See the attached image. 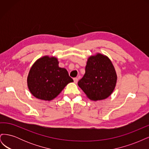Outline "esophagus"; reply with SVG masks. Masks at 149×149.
Here are the masks:
<instances>
[{
  "instance_id": "34e87169",
  "label": "esophagus",
  "mask_w": 149,
  "mask_h": 149,
  "mask_svg": "<svg viewBox=\"0 0 149 149\" xmlns=\"http://www.w3.org/2000/svg\"><path fill=\"white\" fill-rule=\"evenodd\" d=\"M73 80H74V82L75 83H77L78 81V78H73Z\"/></svg>"
}]
</instances>
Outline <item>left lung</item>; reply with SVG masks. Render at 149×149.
Segmentation results:
<instances>
[{
    "mask_svg": "<svg viewBox=\"0 0 149 149\" xmlns=\"http://www.w3.org/2000/svg\"><path fill=\"white\" fill-rule=\"evenodd\" d=\"M117 74L113 65L107 56L101 54L90 56L85 74L78 84L91 100H102L113 92Z\"/></svg>",
    "mask_w": 149,
    "mask_h": 149,
    "instance_id": "obj_1",
    "label": "left lung"
}]
</instances>
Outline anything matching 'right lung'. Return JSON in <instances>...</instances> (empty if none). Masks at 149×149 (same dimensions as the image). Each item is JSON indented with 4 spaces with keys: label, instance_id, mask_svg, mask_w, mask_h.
Returning a JSON list of instances; mask_svg holds the SVG:
<instances>
[{
    "label": "right lung",
    "instance_id": "obj_1",
    "mask_svg": "<svg viewBox=\"0 0 149 149\" xmlns=\"http://www.w3.org/2000/svg\"><path fill=\"white\" fill-rule=\"evenodd\" d=\"M73 80L65 68L58 66L57 58L43 56L31 68L27 78L28 87L35 97L50 101Z\"/></svg>",
    "mask_w": 149,
    "mask_h": 149
}]
</instances>
